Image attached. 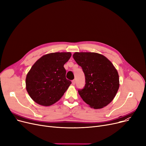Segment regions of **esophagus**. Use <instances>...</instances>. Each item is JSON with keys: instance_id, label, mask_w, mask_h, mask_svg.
Masks as SVG:
<instances>
[{"instance_id": "obj_1", "label": "esophagus", "mask_w": 146, "mask_h": 146, "mask_svg": "<svg viewBox=\"0 0 146 146\" xmlns=\"http://www.w3.org/2000/svg\"><path fill=\"white\" fill-rule=\"evenodd\" d=\"M75 83H76V80H72V84H73V85H75Z\"/></svg>"}]
</instances>
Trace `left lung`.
I'll use <instances>...</instances> for the list:
<instances>
[{
  "mask_svg": "<svg viewBox=\"0 0 146 146\" xmlns=\"http://www.w3.org/2000/svg\"><path fill=\"white\" fill-rule=\"evenodd\" d=\"M76 62L85 76V85L78 92L84 102L95 109L108 105L119 89V76L111 61L96 52H75Z\"/></svg>",
  "mask_w": 146,
  "mask_h": 146,
  "instance_id": "obj_1",
  "label": "left lung"
}]
</instances>
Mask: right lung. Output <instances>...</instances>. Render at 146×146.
Segmentation results:
<instances>
[{"instance_id": "add662e5", "label": "right lung", "mask_w": 146, "mask_h": 146, "mask_svg": "<svg viewBox=\"0 0 146 146\" xmlns=\"http://www.w3.org/2000/svg\"><path fill=\"white\" fill-rule=\"evenodd\" d=\"M70 52H54L43 56L27 75L26 89L37 104L50 106L63 96L72 82L66 78L64 64Z\"/></svg>"}]
</instances>
